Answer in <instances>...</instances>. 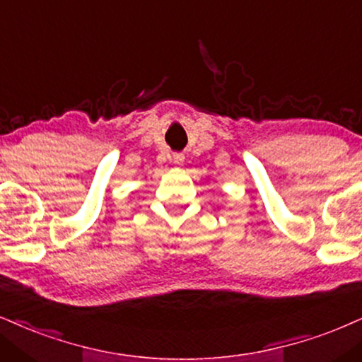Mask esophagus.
Here are the masks:
<instances>
[{
	"instance_id": "34e87169",
	"label": "esophagus",
	"mask_w": 362,
	"mask_h": 362,
	"mask_svg": "<svg viewBox=\"0 0 362 362\" xmlns=\"http://www.w3.org/2000/svg\"><path fill=\"white\" fill-rule=\"evenodd\" d=\"M184 160H185L184 155H182V153H175V155H173L172 162H173V165H184Z\"/></svg>"
}]
</instances>
